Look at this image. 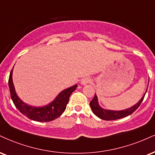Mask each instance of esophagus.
I'll return each instance as SVG.
<instances>
[{
    "label": "esophagus",
    "instance_id": "34e87169",
    "mask_svg": "<svg viewBox=\"0 0 155 155\" xmlns=\"http://www.w3.org/2000/svg\"><path fill=\"white\" fill-rule=\"evenodd\" d=\"M91 81H92V80H91L90 78L84 77L81 80V84L82 85H86V84H87L90 83Z\"/></svg>",
    "mask_w": 155,
    "mask_h": 155
}]
</instances>
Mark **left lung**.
<instances>
[{"instance_id":"obj_1","label":"left lung","mask_w":155,"mask_h":155,"mask_svg":"<svg viewBox=\"0 0 155 155\" xmlns=\"http://www.w3.org/2000/svg\"><path fill=\"white\" fill-rule=\"evenodd\" d=\"M146 91V92H147ZM144 93L143 96L141 97V99L137 102L136 105L132 106L131 107L128 108V109L124 110H105L103 108H102L98 104V100H97V97L96 94L94 95V98L92 99V101L90 102L89 105L92 108V110L94 114L97 115L98 118L102 119V120H117V119H120L125 118V117L128 116V115H131L138 107H139V105H141V103L142 102L143 97H144L145 94Z\"/></svg>"}]
</instances>
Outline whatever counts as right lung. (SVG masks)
<instances>
[{
	"label": "right lung",
	"instance_id": "right-lung-1",
	"mask_svg": "<svg viewBox=\"0 0 155 155\" xmlns=\"http://www.w3.org/2000/svg\"><path fill=\"white\" fill-rule=\"evenodd\" d=\"M14 68V67H13ZM13 69L10 73L8 79V87L10 89L11 97L14 105L22 114L31 120L39 122H48L55 120L61 116L65 111L66 105L69 101V97L77 87V84L64 89L53 102L44 107H32L24 103L16 94L12 80Z\"/></svg>",
	"mask_w": 155,
	"mask_h": 155
}]
</instances>
